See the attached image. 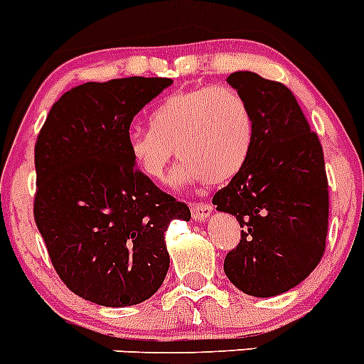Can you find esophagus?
Listing matches in <instances>:
<instances>
[{
    "label": "esophagus",
    "mask_w": 364,
    "mask_h": 364,
    "mask_svg": "<svg viewBox=\"0 0 364 364\" xmlns=\"http://www.w3.org/2000/svg\"><path fill=\"white\" fill-rule=\"evenodd\" d=\"M212 210L213 206L210 203H196L192 206V215L196 220H206L210 217V213H212Z\"/></svg>",
    "instance_id": "esophagus-1"
}]
</instances>
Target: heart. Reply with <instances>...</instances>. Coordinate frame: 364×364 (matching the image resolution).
I'll return each instance as SVG.
<instances>
[{
  "mask_svg": "<svg viewBox=\"0 0 364 364\" xmlns=\"http://www.w3.org/2000/svg\"><path fill=\"white\" fill-rule=\"evenodd\" d=\"M151 129L131 132L129 156L136 171L161 181L172 152L181 159L176 185L206 179L230 181L246 165L255 140V118L242 93L230 86H201L163 98L152 109Z\"/></svg>",
  "mask_w": 364,
  "mask_h": 364,
  "instance_id": "obj_1",
  "label": "heart"
}]
</instances>
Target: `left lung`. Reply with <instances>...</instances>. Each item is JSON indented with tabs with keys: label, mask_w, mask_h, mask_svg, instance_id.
I'll return each instance as SVG.
<instances>
[{
	"label": "left lung",
	"mask_w": 364,
	"mask_h": 364,
	"mask_svg": "<svg viewBox=\"0 0 364 364\" xmlns=\"http://www.w3.org/2000/svg\"><path fill=\"white\" fill-rule=\"evenodd\" d=\"M228 84L253 111L255 140L242 171L212 199L242 228L224 273L242 293L277 296L304 282L325 253L323 149L289 87L251 71H235Z\"/></svg>",
	"instance_id": "1"
}]
</instances>
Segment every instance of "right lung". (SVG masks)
Listing matches in <instances>:
<instances>
[{"mask_svg":"<svg viewBox=\"0 0 364 364\" xmlns=\"http://www.w3.org/2000/svg\"><path fill=\"white\" fill-rule=\"evenodd\" d=\"M172 84L163 77L86 82L52 105L36 141L33 219L70 291L105 307L149 300L165 280V232L190 210L141 176L129 127Z\"/></svg>","mask_w":364,"mask_h":364,"instance_id":"add662e5","label":"right lung"}]
</instances>
